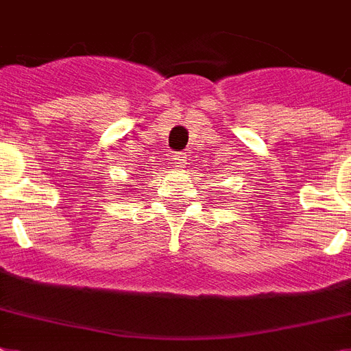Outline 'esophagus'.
<instances>
[{
  "mask_svg": "<svg viewBox=\"0 0 351 351\" xmlns=\"http://www.w3.org/2000/svg\"><path fill=\"white\" fill-rule=\"evenodd\" d=\"M175 164L176 167H184L185 166V160H187V155H185L184 151H178V153H175Z\"/></svg>",
  "mask_w": 351,
  "mask_h": 351,
  "instance_id": "34e87169",
  "label": "esophagus"
}]
</instances>
